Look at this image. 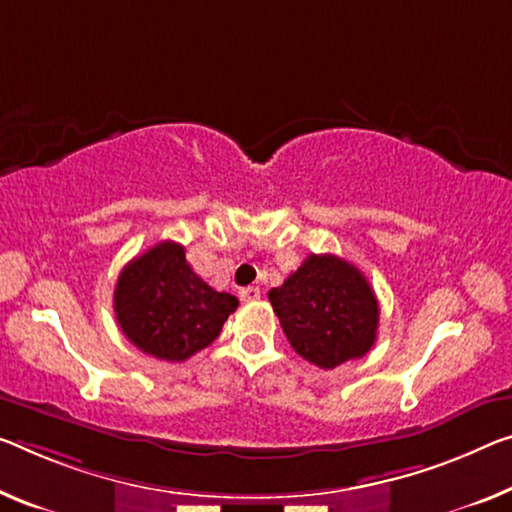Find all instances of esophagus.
<instances>
[{
	"label": "esophagus",
	"instance_id": "obj_1",
	"mask_svg": "<svg viewBox=\"0 0 512 512\" xmlns=\"http://www.w3.org/2000/svg\"><path fill=\"white\" fill-rule=\"evenodd\" d=\"M258 297H261V288H258V286H247V288L240 290V300L242 302H254V300H258Z\"/></svg>",
	"mask_w": 512,
	"mask_h": 512
}]
</instances>
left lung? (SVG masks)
Listing matches in <instances>:
<instances>
[{
    "mask_svg": "<svg viewBox=\"0 0 512 512\" xmlns=\"http://www.w3.org/2000/svg\"><path fill=\"white\" fill-rule=\"evenodd\" d=\"M272 309L297 355L336 368L373 348L380 306L371 283L334 254H311L270 290Z\"/></svg>",
    "mask_w": 512,
    "mask_h": 512,
    "instance_id": "obj_1",
    "label": "left lung"
}]
</instances>
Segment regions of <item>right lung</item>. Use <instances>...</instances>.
I'll use <instances>...</instances> for the list:
<instances>
[{
    "label": "right lung",
    "mask_w": 512,
    "mask_h": 512,
    "mask_svg": "<svg viewBox=\"0 0 512 512\" xmlns=\"http://www.w3.org/2000/svg\"><path fill=\"white\" fill-rule=\"evenodd\" d=\"M235 309L238 297L210 288L174 240L132 258L114 290L121 332L141 352L164 361H185L208 348Z\"/></svg>",
    "instance_id": "1"
}]
</instances>
